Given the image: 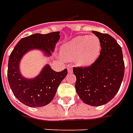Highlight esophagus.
I'll return each mask as SVG.
<instances>
[{"label":"esophagus","instance_id":"obj_1","mask_svg":"<svg viewBox=\"0 0 133 133\" xmlns=\"http://www.w3.org/2000/svg\"><path fill=\"white\" fill-rule=\"evenodd\" d=\"M67 70H68V72H69V73L72 72V69L71 68V67H69H69H67Z\"/></svg>","mask_w":133,"mask_h":133}]
</instances>
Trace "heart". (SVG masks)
Returning a JSON list of instances; mask_svg holds the SVG:
<instances>
[{"label":"heart","instance_id":"1","mask_svg":"<svg viewBox=\"0 0 133 133\" xmlns=\"http://www.w3.org/2000/svg\"><path fill=\"white\" fill-rule=\"evenodd\" d=\"M101 52V42L94 35L77 36L61 48L64 59L72 60L79 66H89L97 60Z\"/></svg>","mask_w":133,"mask_h":133}]
</instances>
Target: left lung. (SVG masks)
Here are the masks:
<instances>
[{
  "instance_id": "left-lung-1",
  "label": "left lung",
  "mask_w": 133,
  "mask_h": 133,
  "mask_svg": "<svg viewBox=\"0 0 133 133\" xmlns=\"http://www.w3.org/2000/svg\"><path fill=\"white\" fill-rule=\"evenodd\" d=\"M92 33L101 42L100 55L88 67H74L75 89L83 102L91 106L103 105L117 94L124 75L122 48L109 34Z\"/></svg>"
}]
</instances>
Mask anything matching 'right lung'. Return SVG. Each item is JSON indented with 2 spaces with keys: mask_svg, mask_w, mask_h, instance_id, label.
Masks as SVG:
<instances>
[{
  "mask_svg": "<svg viewBox=\"0 0 133 133\" xmlns=\"http://www.w3.org/2000/svg\"><path fill=\"white\" fill-rule=\"evenodd\" d=\"M60 39V32L48 34H35L19 41L11 53L8 63L7 77L15 97L25 105L39 108L47 105L53 99L57 89L67 75V69L56 72L49 64L44 66L34 78L25 77L20 72L19 63L24 55L39 50L47 57L52 56Z\"/></svg>",
  "mask_w": 133,
  "mask_h": 133,
  "instance_id": "right-lung-1",
  "label": "right lung"
}]
</instances>
